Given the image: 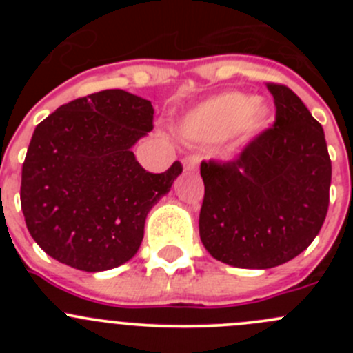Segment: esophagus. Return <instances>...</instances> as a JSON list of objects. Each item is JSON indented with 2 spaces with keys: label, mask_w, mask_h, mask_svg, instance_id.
Segmentation results:
<instances>
[{
  "label": "esophagus",
  "mask_w": 353,
  "mask_h": 353,
  "mask_svg": "<svg viewBox=\"0 0 353 353\" xmlns=\"http://www.w3.org/2000/svg\"><path fill=\"white\" fill-rule=\"evenodd\" d=\"M184 170H196L199 165V157L198 155H188L183 159Z\"/></svg>",
  "instance_id": "esophagus-1"
}]
</instances>
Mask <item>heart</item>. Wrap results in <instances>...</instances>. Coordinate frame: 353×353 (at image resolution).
Wrapping results in <instances>:
<instances>
[{
	"instance_id": "obj_1",
	"label": "heart",
	"mask_w": 353,
	"mask_h": 353,
	"mask_svg": "<svg viewBox=\"0 0 353 353\" xmlns=\"http://www.w3.org/2000/svg\"><path fill=\"white\" fill-rule=\"evenodd\" d=\"M268 117L261 101L241 92H225L201 102L183 117L181 131L193 141H222L234 133H254Z\"/></svg>"
}]
</instances>
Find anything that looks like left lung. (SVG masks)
Masks as SVG:
<instances>
[{
    "instance_id": "8db88e82",
    "label": "left lung",
    "mask_w": 353,
    "mask_h": 353,
    "mask_svg": "<svg viewBox=\"0 0 353 353\" xmlns=\"http://www.w3.org/2000/svg\"><path fill=\"white\" fill-rule=\"evenodd\" d=\"M273 126L234 160H203L199 237L219 261L273 268L301 254L321 230L330 205L331 160L323 126L282 83H266Z\"/></svg>"
}]
</instances>
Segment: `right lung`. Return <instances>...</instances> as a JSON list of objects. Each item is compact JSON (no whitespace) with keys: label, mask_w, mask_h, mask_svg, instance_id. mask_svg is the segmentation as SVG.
Returning a JSON list of instances; mask_svg holds the SVG:
<instances>
[{"label":"right lung","mask_w":353,"mask_h":353,"mask_svg":"<svg viewBox=\"0 0 353 353\" xmlns=\"http://www.w3.org/2000/svg\"><path fill=\"white\" fill-rule=\"evenodd\" d=\"M154 130L150 101L119 90L74 99L37 124L22 167L20 203L34 241L81 272L137 254L147 213L183 172L145 170L131 147Z\"/></svg>","instance_id":"obj_1"}]
</instances>
